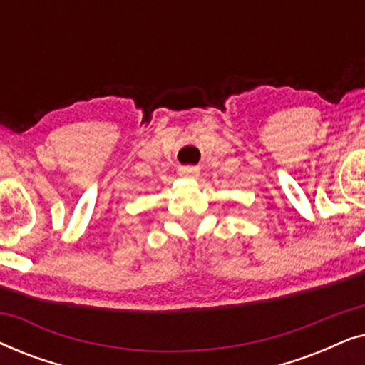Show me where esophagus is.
Here are the masks:
<instances>
[{"instance_id": "obj_1", "label": "esophagus", "mask_w": 365, "mask_h": 365, "mask_svg": "<svg viewBox=\"0 0 365 365\" xmlns=\"http://www.w3.org/2000/svg\"><path fill=\"white\" fill-rule=\"evenodd\" d=\"M179 176L187 178V179H196V178H199V169L197 168H181L179 169Z\"/></svg>"}]
</instances>
